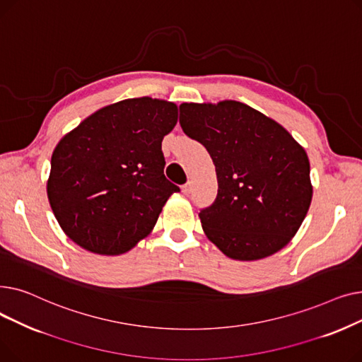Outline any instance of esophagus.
Listing matches in <instances>:
<instances>
[{"mask_svg": "<svg viewBox=\"0 0 362 362\" xmlns=\"http://www.w3.org/2000/svg\"><path fill=\"white\" fill-rule=\"evenodd\" d=\"M191 191H192V182L189 180V182H186V183L182 186V192H183L185 195H189V194H191Z\"/></svg>", "mask_w": 362, "mask_h": 362, "instance_id": "1", "label": "esophagus"}]
</instances>
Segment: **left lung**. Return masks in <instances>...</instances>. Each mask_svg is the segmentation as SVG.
<instances>
[{
	"label": "left lung",
	"instance_id": "obj_1",
	"mask_svg": "<svg viewBox=\"0 0 362 362\" xmlns=\"http://www.w3.org/2000/svg\"><path fill=\"white\" fill-rule=\"evenodd\" d=\"M179 108L183 132L205 146L216 165L217 197L199 211L206 238L239 261L280 251L311 204L305 149L279 123L238 101Z\"/></svg>",
	"mask_w": 362,
	"mask_h": 362
}]
</instances>
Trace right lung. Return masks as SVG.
Wrapping results in <instances>:
<instances>
[{
	"mask_svg": "<svg viewBox=\"0 0 362 362\" xmlns=\"http://www.w3.org/2000/svg\"><path fill=\"white\" fill-rule=\"evenodd\" d=\"M177 123L173 103L124 100L93 112L59 142L47 185L52 213L82 248L119 255L144 239L168 197L163 138Z\"/></svg>",
	"mask_w": 362,
	"mask_h": 362,
	"instance_id": "right-lung-1",
	"label": "right lung"
}]
</instances>
